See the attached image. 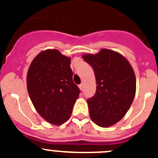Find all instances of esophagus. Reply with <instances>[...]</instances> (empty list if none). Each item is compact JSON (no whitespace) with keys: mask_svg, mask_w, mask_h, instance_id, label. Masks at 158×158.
<instances>
[{"mask_svg":"<svg viewBox=\"0 0 158 158\" xmlns=\"http://www.w3.org/2000/svg\"><path fill=\"white\" fill-rule=\"evenodd\" d=\"M79 88L80 89L81 91L83 90V84H80V85H79Z\"/></svg>","mask_w":158,"mask_h":158,"instance_id":"esophagus-1","label":"esophagus"}]
</instances>
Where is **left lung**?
Instances as JSON below:
<instances>
[{
    "label": "left lung",
    "instance_id": "1",
    "mask_svg": "<svg viewBox=\"0 0 158 158\" xmlns=\"http://www.w3.org/2000/svg\"><path fill=\"white\" fill-rule=\"evenodd\" d=\"M82 58L93 68L98 85L95 95L87 100L91 119L100 127L111 126L131 106L136 91L135 72L126 58L108 49Z\"/></svg>",
    "mask_w": 158,
    "mask_h": 158
}]
</instances>
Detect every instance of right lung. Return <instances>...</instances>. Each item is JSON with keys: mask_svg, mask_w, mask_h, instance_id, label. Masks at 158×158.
<instances>
[{"mask_svg": "<svg viewBox=\"0 0 158 158\" xmlns=\"http://www.w3.org/2000/svg\"><path fill=\"white\" fill-rule=\"evenodd\" d=\"M71 59L57 49L40 52L32 61L27 86L34 108L46 121L55 125L71 116L80 90L73 80Z\"/></svg>", "mask_w": 158, "mask_h": 158, "instance_id": "right-lung-1", "label": "right lung"}]
</instances>
